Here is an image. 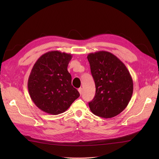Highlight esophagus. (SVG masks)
Listing matches in <instances>:
<instances>
[{"mask_svg": "<svg viewBox=\"0 0 159 159\" xmlns=\"http://www.w3.org/2000/svg\"><path fill=\"white\" fill-rule=\"evenodd\" d=\"M82 89H83L81 88H80L78 89V91H79V93H80V95L82 94V91H83V90H82Z\"/></svg>", "mask_w": 159, "mask_h": 159, "instance_id": "esophagus-1", "label": "esophagus"}]
</instances>
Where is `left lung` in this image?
Returning a JSON list of instances; mask_svg holds the SVG:
<instances>
[{"label": "left lung", "mask_w": 159, "mask_h": 159, "mask_svg": "<svg viewBox=\"0 0 159 159\" xmlns=\"http://www.w3.org/2000/svg\"><path fill=\"white\" fill-rule=\"evenodd\" d=\"M95 84V97L89 103L91 111L98 117H115L125 109L133 92L132 77L117 56L106 51L88 55Z\"/></svg>", "instance_id": "8db88e82"}]
</instances>
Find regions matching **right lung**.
Segmentation results:
<instances>
[{
  "instance_id": "right-lung-1",
  "label": "right lung",
  "mask_w": 159,
  "mask_h": 159,
  "mask_svg": "<svg viewBox=\"0 0 159 159\" xmlns=\"http://www.w3.org/2000/svg\"><path fill=\"white\" fill-rule=\"evenodd\" d=\"M71 57V54L50 51L42 55L34 65L28 80V92L42 111L51 115L64 113L80 97L68 71Z\"/></svg>"
}]
</instances>
